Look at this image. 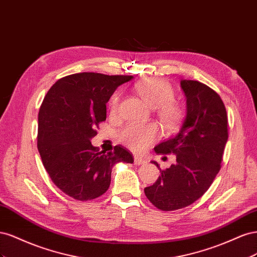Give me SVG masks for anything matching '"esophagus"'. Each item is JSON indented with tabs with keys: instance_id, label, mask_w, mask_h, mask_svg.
I'll return each instance as SVG.
<instances>
[{
	"instance_id": "1",
	"label": "esophagus",
	"mask_w": 257,
	"mask_h": 257,
	"mask_svg": "<svg viewBox=\"0 0 257 257\" xmlns=\"http://www.w3.org/2000/svg\"><path fill=\"white\" fill-rule=\"evenodd\" d=\"M147 161L145 160V159H143V158H141V157H135L134 158V163L136 165H143V164H145Z\"/></svg>"
}]
</instances>
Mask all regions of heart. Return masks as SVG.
<instances>
[{
  "instance_id": "heart-1",
  "label": "heart",
  "mask_w": 257,
  "mask_h": 257,
  "mask_svg": "<svg viewBox=\"0 0 257 257\" xmlns=\"http://www.w3.org/2000/svg\"><path fill=\"white\" fill-rule=\"evenodd\" d=\"M136 92L152 108H157V115L167 131L176 130L184 118L182 106L175 102V90L168 81L161 78H145L136 83ZM121 93L116 92L109 102V111L115 115L119 111ZM160 136L157 124H130L119 133V141L134 152H142Z\"/></svg>"
}]
</instances>
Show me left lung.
Returning <instances> with one entry per match:
<instances>
[{
  "instance_id": "8db88e82",
  "label": "left lung",
  "mask_w": 257,
  "mask_h": 257,
  "mask_svg": "<svg viewBox=\"0 0 257 257\" xmlns=\"http://www.w3.org/2000/svg\"><path fill=\"white\" fill-rule=\"evenodd\" d=\"M186 115L177 134L154 148L158 154H176V164L145 189L152 205L163 211L188 207L201 197L221 169L228 122L220 95L205 83L182 80ZM158 165L157 162H153Z\"/></svg>"
}]
</instances>
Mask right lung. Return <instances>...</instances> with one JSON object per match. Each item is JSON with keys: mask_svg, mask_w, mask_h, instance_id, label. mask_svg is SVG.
I'll use <instances>...</instances> for the list:
<instances>
[{"mask_svg": "<svg viewBox=\"0 0 257 257\" xmlns=\"http://www.w3.org/2000/svg\"><path fill=\"white\" fill-rule=\"evenodd\" d=\"M133 76L78 73L59 79L46 94L38 112L37 149L44 167L58 188L74 199L99 197L110 185L112 166L133 163L125 148L103 153L93 147L106 103L120 84Z\"/></svg>", "mask_w": 257, "mask_h": 257, "instance_id": "add662e5", "label": "right lung"}]
</instances>
